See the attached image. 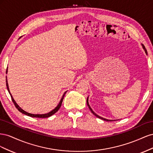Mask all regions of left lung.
I'll return each mask as SVG.
<instances>
[{
	"mask_svg": "<svg viewBox=\"0 0 153 153\" xmlns=\"http://www.w3.org/2000/svg\"><path fill=\"white\" fill-rule=\"evenodd\" d=\"M142 47H143V50H145V52H146V53L147 55V50H146V48H145V47H144V45H143V44H142ZM87 105H88V106H89V109H90V110L92 112V113L95 116H96L97 117H98V118H100V119H102V120H104V121H113V120H108V119H105V118H103V117H100V116H99L98 115H97L93 110H92V108H91V106H90V105H89V102H88V98H87ZM114 121H115V120H114Z\"/></svg>",
	"mask_w": 153,
	"mask_h": 153,
	"instance_id": "left-lung-1",
	"label": "left lung"
}]
</instances>
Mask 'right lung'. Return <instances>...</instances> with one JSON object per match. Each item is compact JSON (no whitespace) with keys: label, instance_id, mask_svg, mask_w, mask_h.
Here are the masks:
<instances>
[{"label":"right lung","instance_id":"right-lung-1","mask_svg":"<svg viewBox=\"0 0 153 153\" xmlns=\"http://www.w3.org/2000/svg\"><path fill=\"white\" fill-rule=\"evenodd\" d=\"M7 69H6V74H7ZM6 86H7V90H8L9 93H10V96H11V100H12V101H13V102L14 105H15L16 108L18 110H19L20 112H22V114H25V115H28V116H30V117H32L47 118V117L52 116V115H53L55 113H56V112H57V111L59 110V108H61L62 103V101H63V99H64V95L66 94V92H67V91H66L65 92H64V94L62 95V98H61V101H60L59 103L58 104V105H57V106H56V107H55L53 110H52V111H51V112H48V113H47V114H30V113H28V112H25V111H24V110L22 109V108L20 107V106H19V105H18L16 103V101H15V100L13 99V96H12V95H11V92H10V89H9V86H8V83H7V78H6Z\"/></svg>","mask_w":153,"mask_h":153}]
</instances>
